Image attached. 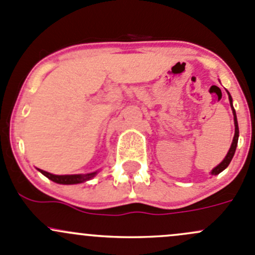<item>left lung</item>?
I'll return each instance as SVG.
<instances>
[{
    "label": "left lung",
    "instance_id": "1",
    "mask_svg": "<svg viewBox=\"0 0 255 255\" xmlns=\"http://www.w3.org/2000/svg\"><path fill=\"white\" fill-rule=\"evenodd\" d=\"M228 99H230V104H231V107H232V111H233V116H235V137H233V142L231 144V148L230 150H228L227 155H226V158L223 159L222 161H221L220 164H218L216 168H213V170L211 171V174L212 175H217V174H220L221 171L225 170L226 168H227L228 165H230L231 160H232L233 155H235L236 153V148H237V144H238V137H239V129H238V122H237V116H236V111L235 109H233V104H232V97H231L230 92H228Z\"/></svg>",
    "mask_w": 255,
    "mask_h": 255
}]
</instances>
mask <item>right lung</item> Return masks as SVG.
Here are the masks:
<instances>
[{
	"mask_svg": "<svg viewBox=\"0 0 255 255\" xmlns=\"http://www.w3.org/2000/svg\"><path fill=\"white\" fill-rule=\"evenodd\" d=\"M40 173L44 176H47L48 179H50L51 181L56 182V184H63V185H73V184H80V182H85L87 180L92 179L97 174V171L90 174H75V175H54V174L48 173V171L40 170L38 169Z\"/></svg>",
	"mask_w": 255,
	"mask_h": 255,
	"instance_id": "obj_1",
	"label": "right lung"
}]
</instances>
